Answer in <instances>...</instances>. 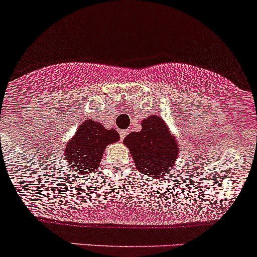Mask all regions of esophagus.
<instances>
[{"mask_svg":"<svg viewBox=\"0 0 257 257\" xmlns=\"http://www.w3.org/2000/svg\"><path fill=\"white\" fill-rule=\"evenodd\" d=\"M126 135H128V131H120L119 132V137H120V139H122V140L126 137Z\"/></svg>","mask_w":257,"mask_h":257,"instance_id":"obj_1","label":"esophagus"}]
</instances>
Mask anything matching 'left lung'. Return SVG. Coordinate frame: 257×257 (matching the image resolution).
Here are the masks:
<instances>
[{"label": "left lung", "instance_id": "obj_1", "mask_svg": "<svg viewBox=\"0 0 257 257\" xmlns=\"http://www.w3.org/2000/svg\"><path fill=\"white\" fill-rule=\"evenodd\" d=\"M124 145L129 149L135 167L149 177H165L178 156L179 144L159 115L142 122V131L126 135Z\"/></svg>", "mask_w": 257, "mask_h": 257}]
</instances>
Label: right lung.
Wrapping results in <instances>:
<instances>
[{
    "mask_svg": "<svg viewBox=\"0 0 257 257\" xmlns=\"http://www.w3.org/2000/svg\"><path fill=\"white\" fill-rule=\"evenodd\" d=\"M118 140L119 134L113 128L107 129L92 119L84 120L64 148L69 168L75 170L78 177L96 172L106 146Z\"/></svg>",
    "mask_w": 257,
    "mask_h": 257,
    "instance_id": "1",
    "label": "right lung"
}]
</instances>
